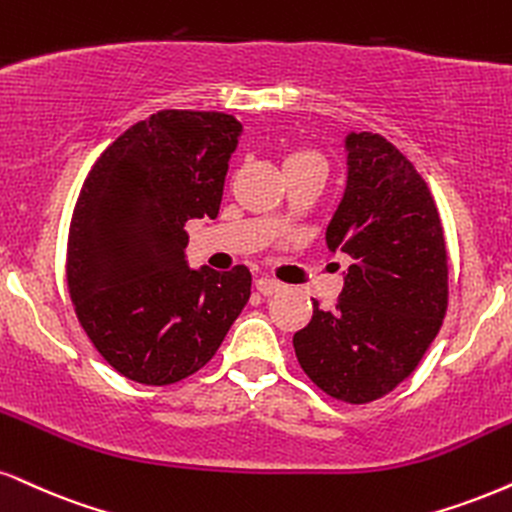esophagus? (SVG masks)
<instances>
[{
  "mask_svg": "<svg viewBox=\"0 0 512 512\" xmlns=\"http://www.w3.org/2000/svg\"><path fill=\"white\" fill-rule=\"evenodd\" d=\"M256 289H258V294H263V296H273V294H277L282 289V285L277 280H273V277H258L256 280Z\"/></svg>",
  "mask_w": 512,
  "mask_h": 512,
  "instance_id": "esophagus-1",
  "label": "esophagus"
}]
</instances>
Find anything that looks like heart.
Returning <instances> with one entry per match:
<instances>
[{
  "instance_id": "1",
  "label": "heart",
  "mask_w": 512,
  "mask_h": 512,
  "mask_svg": "<svg viewBox=\"0 0 512 512\" xmlns=\"http://www.w3.org/2000/svg\"><path fill=\"white\" fill-rule=\"evenodd\" d=\"M296 156H301V154H296Z\"/></svg>"
}]
</instances>
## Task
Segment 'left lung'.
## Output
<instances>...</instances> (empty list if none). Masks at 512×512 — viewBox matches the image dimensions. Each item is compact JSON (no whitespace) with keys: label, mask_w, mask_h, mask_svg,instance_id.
Returning a JSON list of instances; mask_svg holds the SVG:
<instances>
[{"label":"left lung","mask_w":512,"mask_h":512,"mask_svg":"<svg viewBox=\"0 0 512 512\" xmlns=\"http://www.w3.org/2000/svg\"><path fill=\"white\" fill-rule=\"evenodd\" d=\"M346 189L327 225L330 251L351 256L337 308L313 301L294 334L301 368L325 394L368 403L418 368L449 304L444 230L425 180L375 132H349Z\"/></svg>","instance_id":"obj_1"}]
</instances>
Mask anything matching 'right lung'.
<instances>
[{
	"label": "right lung",
	"instance_id": "1",
	"mask_svg": "<svg viewBox=\"0 0 512 512\" xmlns=\"http://www.w3.org/2000/svg\"><path fill=\"white\" fill-rule=\"evenodd\" d=\"M242 123L218 111L151 113L104 149L75 204L66 280L94 349L132 382L163 387L216 356L251 273L187 266L185 223L216 218Z\"/></svg>",
	"mask_w": 512,
	"mask_h": 512
}]
</instances>
